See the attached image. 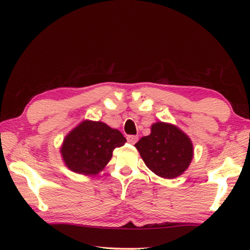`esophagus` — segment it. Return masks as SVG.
Segmentation results:
<instances>
[{
	"mask_svg": "<svg viewBox=\"0 0 250 250\" xmlns=\"http://www.w3.org/2000/svg\"><path fill=\"white\" fill-rule=\"evenodd\" d=\"M126 140H128V143H130L131 145H134L137 142V140H139V137L135 135H129L128 137H126Z\"/></svg>",
	"mask_w": 250,
	"mask_h": 250,
	"instance_id": "1",
	"label": "esophagus"
}]
</instances>
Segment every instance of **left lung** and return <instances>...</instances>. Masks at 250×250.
I'll return each instance as SVG.
<instances>
[{
  "mask_svg": "<svg viewBox=\"0 0 250 250\" xmlns=\"http://www.w3.org/2000/svg\"><path fill=\"white\" fill-rule=\"evenodd\" d=\"M147 167L156 175L172 179L182 175L193 158V146L187 134L176 125L156 122L151 133L135 144Z\"/></svg>",
  "mask_w": 250,
  "mask_h": 250,
  "instance_id": "left-lung-1",
  "label": "left lung"
}]
</instances>
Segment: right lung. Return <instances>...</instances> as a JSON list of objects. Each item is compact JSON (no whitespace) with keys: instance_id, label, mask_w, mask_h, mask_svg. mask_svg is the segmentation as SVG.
Listing matches in <instances>:
<instances>
[{"instance_id":"right-lung-1","label":"right lung","mask_w":250,"mask_h":250,"mask_svg":"<svg viewBox=\"0 0 250 250\" xmlns=\"http://www.w3.org/2000/svg\"><path fill=\"white\" fill-rule=\"evenodd\" d=\"M121 132L104 122L84 120L68 133L61 146V155L71 171L95 175L113 157L115 148L125 145Z\"/></svg>"}]
</instances>
